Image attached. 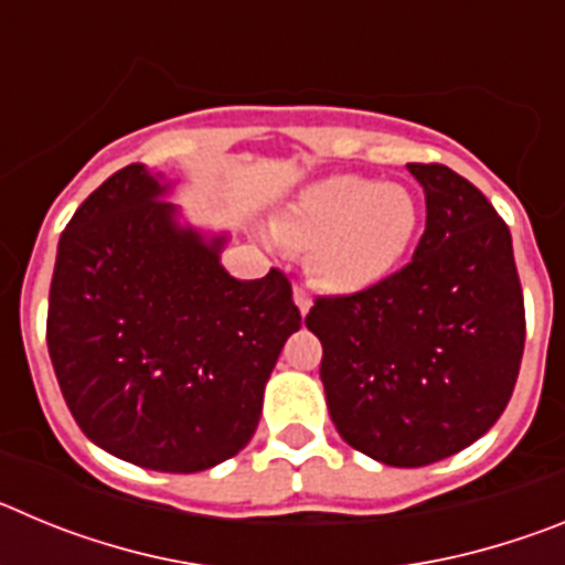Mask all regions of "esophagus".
Returning a JSON list of instances; mask_svg holds the SVG:
<instances>
[{
  "label": "esophagus",
  "instance_id": "obj_1",
  "mask_svg": "<svg viewBox=\"0 0 565 565\" xmlns=\"http://www.w3.org/2000/svg\"><path fill=\"white\" fill-rule=\"evenodd\" d=\"M294 302H297V308H299V313H302V317L311 311V297H308V291L302 286H294Z\"/></svg>",
  "mask_w": 565,
  "mask_h": 565
}]
</instances>
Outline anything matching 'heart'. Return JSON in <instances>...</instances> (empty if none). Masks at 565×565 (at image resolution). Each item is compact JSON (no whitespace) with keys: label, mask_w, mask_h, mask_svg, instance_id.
<instances>
[{"label":"heart","mask_w":565,"mask_h":565,"mask_svg":"<svg viewBox=\"0 0 565 565\" xmlns=\"http://www.w3.org/2000/svg\"><path fill=\"white\" fill-rule=\"evenodd\" d=\"M422 223L416 194L362 174H328L274 217V237L306 252L308 274L331 294H359L398 268Z\"/></svg>","instance_id":"b5f03b06"}]
</instances>
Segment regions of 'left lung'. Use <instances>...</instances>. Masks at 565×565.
I'll return each mask as SVG.
<instances>
[{
  "mask_svg": "<svg viewBox=\"0 0 565 565\" xmlns=\"http://www.w3.org/2000/svg\"><path fill=\"white\" fill-rule=\"evenodd\" d=\"M427 226L402 271L306 317L322 342L328 413L353 450L427 467L483 436L507 411L526 319L512 234L467 178L407 163Z\"/></svg>",
  "mask_w": 565,
  "mask_h": 565,
  "instance_id": "8db88e82",
  "label": "left lung"
}]
</instances>
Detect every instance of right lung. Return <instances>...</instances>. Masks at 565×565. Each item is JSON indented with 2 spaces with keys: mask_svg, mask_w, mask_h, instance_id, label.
Wrapping results in <instances>:
<instances>
[{
  "mask_svg": "<svg viewBox=\"0 0 565 565\" xmlns=\"http://www.w3.org/2000/svg\"><path fill=\"white\" fill-rule=\"evenodd\" d=\"M174 183L129 163L76 209L50 282L47 351L84 436L158 472L237 456L279 351L299 331L291 282L223 268L228 234L181 221Z\"/></svg>",
  "mask_w": 565,
  "mask_h": 565,
  "instance_id": "1",
  "label": "right lung"
}]
</instances>
